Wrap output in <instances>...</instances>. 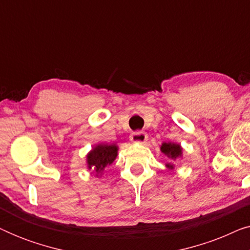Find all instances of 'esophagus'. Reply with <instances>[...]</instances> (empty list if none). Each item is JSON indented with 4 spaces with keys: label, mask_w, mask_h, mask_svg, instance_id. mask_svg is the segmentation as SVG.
I'll list each match as a JSON object with an SVG mask.
<instances>
[{
    "label": "esophagus",
    "mask_w": 250,
    "mask_h": 250,
    "mask_svg": "<svg viewBox=\"0 0 250 250\" xmlns=\"http://www.w3.org/2000/svg\"><path fill=\"white\" fill-rule=\"evenodd\" d=\"M146 140H148V135H146V133L141 132V131L132 133L131 135V141L134 143H145Z\"/></svg>",
    "instance_id": "34e87169"
}]
</instances>
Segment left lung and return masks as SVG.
Instances as JSON below:
<instances>
[{
  "mask_svg": "<svg viewBox=\"0 0 250 250\" xmlns=\"http://www.w3.org/2000/svg\"><path fill=\"white\" fill-rule=\"evenodd\" d=\"M160 151H162L164 155L170 160L169 163L165 164V166L168 169L174 168L173 162H176L177 159L182 158L183 157V148L181 146L180 143L163 142L162 146H160Z\"/></svg>",
  "mask_w": 250,
  "mask_h": 250,
  "instance_id": "left-lung-1",
  "label": "left lung"
}]
</instances>
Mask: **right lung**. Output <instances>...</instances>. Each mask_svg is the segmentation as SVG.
Listing matches in <instances>:
<instances>
[{
    "instance_id": "right-lung-1",
    "label": "right lung",
    "mask_w": 250,
    "mask_h": 250,
    "mask_svg": "<svg viewBox=\"0 0 250 250\" xmlns=\"http://www.w3.org/2000/svg\"><path fill=\"white\" fill-rule=\"evenodd\" d=\"M118 146L116 143H98L86 155V166L93 170L95 176L101 177L107 166H110L118 156Z\"/></svg>"
}]
</instances>
